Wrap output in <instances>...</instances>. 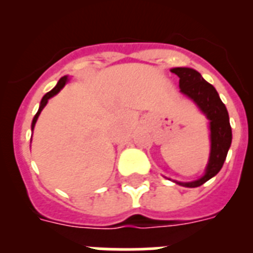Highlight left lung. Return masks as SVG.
<instances>
[{
    "mask_svg": "<svg viewBox=\"0 0 253 253\" xmlns=\"http://www.w3.org/2000/svg\"><path fill=\"white\" fill-rule=\"evenodd\" d=\"M172 73L180 78V91L193 100L199 109L209 119L210 128V157L207 169L203 177L191 182H178L176 184L185 187H198L205 184L208 180L218 173L223 167L228 149L232 143V128L229 124V116L225 105L223 104L218 92L202 75L193 68L177 67L172 68Z\"/></svg>",
    "mask_w": 253,
    "mask_h": 253,
    "instance_id": "8db88e82",
    "label": "left lung"
}]
</instances>
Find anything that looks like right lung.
<instances>
[{"mask_svg":"<svg viewBox=\"0 0 253 253\" xmlns=\"http://www.w3.org/2000/svg\"><path fill=\"white\" fill-rule=\"evenodd\" d=\"M67 81H68V77H67V76H64V77H62V78H60V80H59V81H58L57 86H55L54 88H53V90L49 91L48 93H45V95L43 96V99H42V101H40L39 110H38V113L35 114L34 119H33V123H31V130H34L35 123H37L38 118H39L40 113H42V110H43L44 106H45V105H46V102H48V100L50 99V97H53V96H54V95H57V93L59 92V91L62 90V88H63L64 84H66V82H67Z\"/></svg>","mask_w":253,"mask_h":253,"instance_id":"obj_1","label":"right lung"}]
</instances>
